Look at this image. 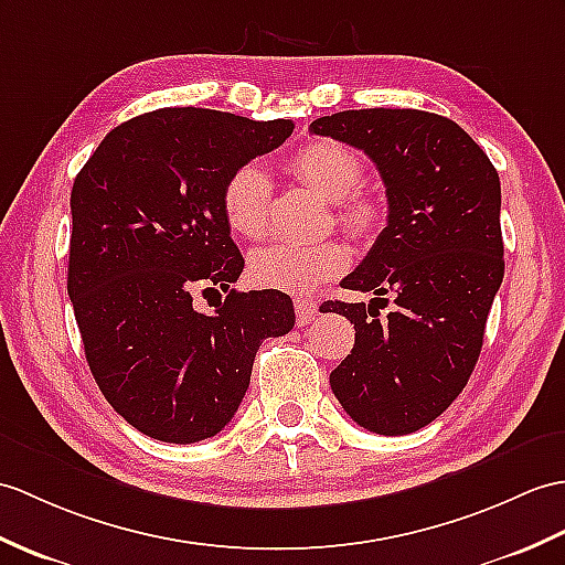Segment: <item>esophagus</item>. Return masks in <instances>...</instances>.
<instances>
[{
  "mask_svg": "<svg viewBox=\"0 0 565 565\" xmlns=\"http://www.w3.org/2000/svg\"><path fill=\"white\" fill-rule=\"evenodd\" d=\"M296 320H298V324H308L315 315H318V300H312V298H296Z\"/></svg>",
  "mask_w": 565,
  "mask_h": 565,
  "instance_id": "obj_1",
  "label": "esophagus"
}]
</instances>
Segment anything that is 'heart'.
Returning a JSON list of instances; mask_svg holds the SVG:
<instances>
[{
    "instance_id": "1",
    "label": "heart",
    "mask_w": 565,
    "mask_h": 565,
    "mask_svg": "<svg viewBox=\"0 0 565 565\" xmlns=\"http://www.w3.org/2000/svg\"><path fill=\"white\" fill-rule=\"evenodd\" d=\"M298 180L334 204V221L353 238H371L383 223V206L375 196L359 190L363 163L349 147L332 139H312L291 153ZM223 218L241 238L267 233L271 216V180L257 161L241 163L223 182ZM349 255L337 241L320 243H271L262 245L247 259V277L269 291L303 296L339 277Z\"/></svg>"
}]
</instances>
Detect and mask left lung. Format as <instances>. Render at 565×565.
<instances>
[{
  "label": "left lung",
  "mask_w": 565,
  "mask_h": 565,
  "mask_svg": "<svg viewBox=\"0 0 565 565\" xmlns=\"http://www.w3.org/2000/svg\"><path fill=\"white\" fill-rule=\"evenodd\" d=\"M310 132L371 156L387 194V226L342 281L375 298L320 308L356 330L330 385L359 426L406 436L448 409L479 361L505 269L501 180L479 143L436 113L344 110ZM383 295L396 298L387 319L372 308Z\"/></svg>",
  "instance_id": "left-lung-1"
}]
</instances>
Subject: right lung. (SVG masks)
Masks as SVG:
<instances>
[{
    "label": "right lung",
    "instance_id": "add662e5",
    "mask_svg": "<svg viewBox=\"0 0 565 565\" xmlns=\"http://www.w3.org/2000/svg\"><path fill=\"white\" fill-rule=\"evenodd\" d=\"M291 132V120L161 108L115 127L78 170L67 291L90 373L143 436H216L238 412L262 339L294 330L286 294L231 286L245 262L221 209L233 170ZM221 290L214 313L191 306Z\"/></svg>",
    "mask_w": 565,
    "mask_h": 565
}]
</instances>
